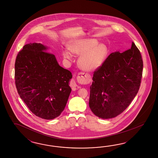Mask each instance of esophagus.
I'll return each mask as SVG.
<instances>
[{
    "label": "esophagus",
    "instance_id": "1",
    "mask_svg": "<svg viewBox=\"0 0 158 158\" xmlns=\"http://www.w3.org/2000/svg\"><path fill=\"white\" fill-rule=\"evenodd\" d=\"M70 86L72 88H76V87L77 86V82L74 79H72L71 81H70Z\"/></svg>",
    "mask_w": 158,
    "mask_h": 158
}]
</instances>
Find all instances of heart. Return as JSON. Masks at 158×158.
<instances>
[{
	"instance_id": "1",
	"label": "heart",
	"mask_w": 158,
	"mask_h": 158,
	"mask_svg": "<svg viewBox=\"0 0 158 158\" xmlns=\"http://www.w3.org/2000/svg\"><path fill=\"white\" fill-rule=\"evenodd\" d=\"M69 49L72 53L80 55L78 60L79 67L87 71H95L104 62L108 54V47L99 43L96 39H77L70 44ZM64 57L70 60L71 53L65 50L63 52Z\"/></svg>"
}]
</instances>
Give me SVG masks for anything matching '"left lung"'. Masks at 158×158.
Segmentation results:
<instances>
[{
	"instance_id": "left-lung-1",
	"label": "left lung",
	"mask_w": 158,
	"mask_h": 158,
	"mask_svg": "<svg viewBox=\"0 0 158 158\" xmlns=\"http://www.w3.org/2000/svg\"><path fill=\"white\" fill-rule=\"evenodd\" d=\"M143 69L141 55L134 42L129 50L110 54L94 72L89 98L93 113L102 119L122 114L139 91Z\"/></svg>"
}]
</instances>
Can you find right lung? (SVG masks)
<instances>
[{
  "label": "right lung",
  "mask_w": 158,
  "mask_h": 158,
  "mask_svg": "<svg viewBox=\"0 0 158 158\" xmlns=\"http://www.w3.org/2000/svg\"><path fill=\"white\" fill-rule=\"evenodd\" d=\"M47 48L40 43L25 44L15 60V77L18 93L29 110L50 120L60 116L66 106L72 75Z\"/></svg>",
  "instance_id": "add662e5"
}]
</instances>
